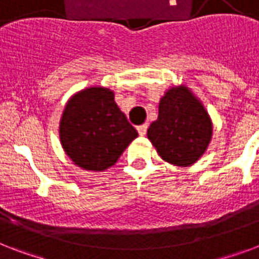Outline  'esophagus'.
Wrapping results in <instances>:
<instances>
[{
	"label": "esophagus",
	"instance_id": "esophagus-1",
	"mask_svg": "<svg viewBox=\"0 0 259 259\" xmlns=\"http://www.w3.org/2000/svg\"><path fill=\"white\" fill-rule=\"evenodd\" d=\"M138 130V133H140V136H145L146 134V130H148V125H141V126H138L137 127Z\"/></svg>",
	"mask_w": 259,
	"mask_h": 259
}]
</instances>
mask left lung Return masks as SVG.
<instances>
[{
    "instance_id": "left-lung-1",
    "label": "left lung",
    "mask_w": 259,
    "mask_h": 259,
    "mask_svg": "<svg viewBox=\"0 0 259 259\" xmlns=\"http://www.w3.org/2000/svg\"><path fill=\"white\" fill-rule=\"evenodd\" d=\"M212 137L207 110L185 86L170 87L160 99L158 118L148 129V138L164 161L188 166L204 154Z\"/></svg>"
}]
</instances>
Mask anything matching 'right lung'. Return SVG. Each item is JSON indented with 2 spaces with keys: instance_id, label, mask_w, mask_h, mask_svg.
Segmentation results:
<instances>
[{
  "instance_id": "obj_1",
  "label": "right lung",
  "mask_w": 259,
  "mask_h": 259,
  "mask_svg": "<svg viewBox=\"0 0 259 259\" xmlns=\"http://www.w3.org/2000/svg\"><path fill=\"white\" fill-rule=\"evenodd\" d=\"M59 136L75 165L101 172L118 161L138 133L119 110L111 90L89 87L67 102Z\"/></svg>"
}]
</instances>
